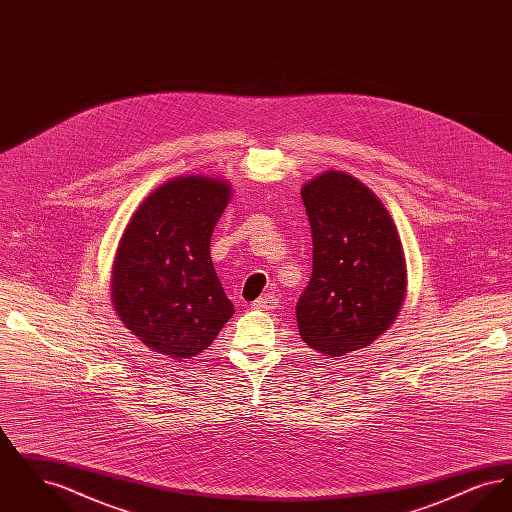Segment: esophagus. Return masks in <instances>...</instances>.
<instances>
[{"label":"esophagus","instance_id":"obj_1","mask_svg":"<svg viewBox=\"0 0 512 512\" xmlns=\"http://www.w3.org/2000/svg\"><path fill=\"white\" fill-rule=\"evenodd\" d=\"M251 307H253V309H257V311H272V309H276V307H278V299H276V295L267 293V295H263V297L255 299Z\"/></svg>","mask_w":512,"mask_h":512}]
</instances>
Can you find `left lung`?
<instances>
[{
  "label": "left lung",
  "mask_w": 512,
  "mask_h": 512,
  "mask_svg": "<svg viewBox=\"0 0 512 512\" xmlns=\"http://www.w3.org/2000/svg\"><path fill=\"white\" fill-rule=\"evenodd\" d=\"M313 274L295 315L301 340L328 357L363 349L399 315L407 267L395 224L357 178L326 171L301 188Z\"/></svg>",
  "instance_id": "1"
}]
</instances>
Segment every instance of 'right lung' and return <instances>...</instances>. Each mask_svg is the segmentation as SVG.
I'll use <instances>...</instances> for the list:
<instances>
[{
    "label": "right lung",
    "mask_w": 512,
    "mask_h": 512,
    "mask_svg": "<svg viewBox=\"0 0 512 512\" xmlns=\"http://www.w3.org/2000/svg\"><path fill=\"white\" fill-rule=\"evenodd\" d=\"M219 178L176 176L147 195L117 249L111 297L151 351L190 359L234 315L211 261V234L230 201Z\"/></svg>",
    "instance_id": "right-lung-1"
}]
</instances>
